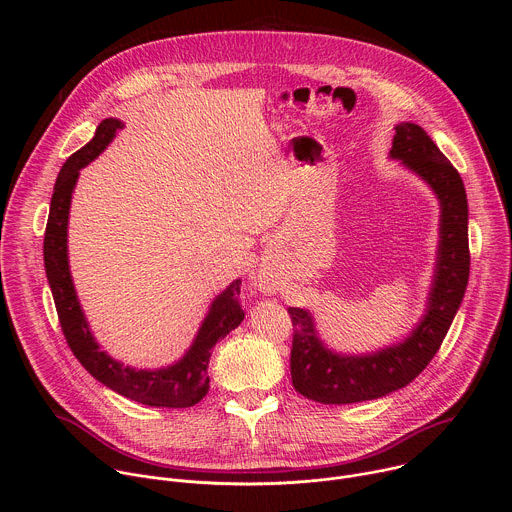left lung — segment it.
<instances>
[{
  "instance_id": "8db88e82",
  "label": "left lung",
  "mask_w": 512,
  "mask_h": 512,
  "mask_svg": "<svg viewBox=\"0 0 512 512\" xmlns=\"http://www.w3.org/2000/svg\"><path fill=\"white\" fill-rule=\"evenodd\" d=\"M391 156L419 174L442 202V241L429 310L405 342L369 356H338L322 346L306 310L289 308L291 383L316 403L371 401L409 385L440 350L468 285V200L458 170L415 123L397 125Z\"/></svg>"
}]
</instances>
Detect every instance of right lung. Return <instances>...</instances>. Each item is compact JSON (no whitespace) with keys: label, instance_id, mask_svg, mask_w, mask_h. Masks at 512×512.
Returning <instances> with one entry per match:
<instances>
[{"label":"right lung","instance_id":"add662e5","mask_svg":"<svg viewBox=\"0 0 512 512\" xmlns=\"http://www.w3.org/2000/svg\"><path fill=\"white\" fill-rule=\"evenodd\" d=\"M119 127L121 121L117 119L101 121L95 131V137L64 162L56 178L44 233L46 277L52 289L58 322L66 338V344L97 381L141 405L184 409L196 405L208 393L210 379L206 375V369L214 344L218 340H223L231 330H235L245 318V312L239 304L241 279H235L223 294L212 302L210 312L204 318L194 344L174 367L160 371H135L123 367L121 362L113 360L111 356L99 350L85 322L75 287H72L66 255V225L70 196L72 188L77 184L79 170L93 162L107 148V143L113 139Z\"/></svg>","mask_w":512,"mask_h":512}]
</instances>
